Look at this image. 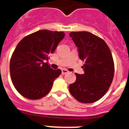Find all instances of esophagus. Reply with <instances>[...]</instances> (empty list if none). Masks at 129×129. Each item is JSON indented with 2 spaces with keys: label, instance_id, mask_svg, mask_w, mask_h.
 <instances>
[{
  "label": "esophagus",
  "instance_id": "1",
  "mask_svg": "<svg viewBox=\"0 0 129 129\" xmlns=\"http://www.w3.org/2000/svg\"><path fill=\"white\" fill-rule=\"evenodd\" d=\"M61 72L63 74H67L68 73V70L66 69H62L61 70Z\"/></svg>",
  "mask_w": 129,
  "mask_h": 129
}]
</instances>
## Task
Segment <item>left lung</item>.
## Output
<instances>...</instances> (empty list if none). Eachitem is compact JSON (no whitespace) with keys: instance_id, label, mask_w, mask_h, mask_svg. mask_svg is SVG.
Segmentation results:
<instances>
[{"instance_id":"left-lung-1","label":"left lung","mask_w":129,"mask_h":129,"mask_svg":"<svg viewBox=\"0 0 129 129\" xmlns=\"http://www.w3.org/2000/svg\"><path fill=\"white\" fill-rule=\"evenodd\" d=\"M85 61L84 74L76 73L77 79L69 85L74 99L83 103H92L107 93L114 76V62L109 48L98 36L87 31L70 33Z\"/></svg>"}]
</instances>
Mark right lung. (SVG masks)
<instances>
[{
  "label": "right lung",
  "mask_w": 129,
  "mask_h": 129,
  "mask_svg": "<svg viewBox=\"0 0 129 129\" xmlns=\"http://www.w3.org/2000/svg\"><path fill=\"white\" fill-rule=\"evenodd\" d=\"M61 31L41 30L26 35L18 43L10 60V74L15 88L24 97L38 100L49 93L61 74L44 60L54 52L64 38Z\"/></svg>",
  "instance_id": "1"
}]
</instances>
